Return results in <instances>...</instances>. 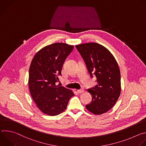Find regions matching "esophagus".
Here are the masks:
<instances>
[{
  "label": "esophagus",
  "mask_w": 146,
  "mask_h": 146,
  "mask_svg": "<svg viewBox=\"0 0 146 146\" xmlns=\"http://www.w3.org/2000/svg\"><path fill=\"white\" fill-rule=\"evenodd\" d=\"M77 93L78 94H82V93H83L84 92V89H80V90H78L77 91Z\"/></svg>",
  "instance_id": "34e87169"
}]
</instances>
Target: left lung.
Segmentation results:
<instances>
[{
  "label": "left lung",
  "mask_w": 146,
  "mask_h": 146,
  "mask_svg": "<svg viewBox=\"0 0 146 146\" xmlns=\"http://www.w3.org/2000/svg\"><path fill=\"white\" fill-rule=\"evenodd\" d=\"M85 62L91 78L94 74L98 84L88 89L92 101L86 106L92 113L99 115L110 110L121 93V74L117 62L105 47L89 43L76 46Z\"/></svg>",
  "instance_id": "1"
}]
</instances>
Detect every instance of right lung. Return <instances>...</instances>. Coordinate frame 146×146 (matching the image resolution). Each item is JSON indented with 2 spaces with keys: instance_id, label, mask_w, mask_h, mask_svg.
<instances>
[{
  "instance_id": "obj_1",
  "label": "right lung",
  "mask_w": 146,
  "mask_h": 146,
  "mask_svg": "<svg viewBox=\"0 0 146 146\" xmlns=\"http://www.w3.org/2000/svg\"><path fill=\"white\" fill-rule=\"evenodd\" d=\"M74 48L56 43L46 46L34 56L29 73V88L33 100L43 113L56 115L67 108L74 95L64 87L56 85L67 56Z\"/></svg>"
}]
</instances>
